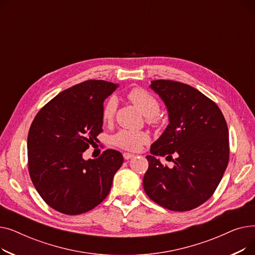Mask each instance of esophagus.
Wrapping results in <instances>:
<instances>
[{"label": "esophagus", "instance_id": "esophagus-1", "mask_svg": "<svg viewBox=\"0 0 255 255\" xmlns=\"http://www.w3.org/2000/svg\"><path fill=\"white\" fill-rule=\"evenodd\" d=\"M133 156H134V155L131 154V153H124V154H123V157H124V159H125V160L131 159Z\"/></svg>", "mask_w": 255, "mask_h": 255}]
</instances>
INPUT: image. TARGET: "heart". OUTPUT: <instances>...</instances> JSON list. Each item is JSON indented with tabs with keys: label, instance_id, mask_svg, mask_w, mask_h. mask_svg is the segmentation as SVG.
<instances>
[{
	"label": "heart",
	"instance_id": "1",
	"mask_svg": "<svg viewBox=\"0 0 255 255\" xmlns=\"http://www.w3.org/2000/svg\"><path fill=\"white\" fill-rule=\"evenodd\" d=\"M128 98L146 116L148 123L154 127H161L163 124L162 118L159 116L160 103L150 92L142 88H134L128 93ZM118 109V99L112 95L107 98L102 106V120L104 123H111L114 120ZM150 141V136L144 131H133L121 129L112 136V143L118 148L126 151L135 152L141 146Z\"/></svg>",
	"mask_w": 255,
	"mask_h": 255
}]
</instances>
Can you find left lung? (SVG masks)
Listing matches in <instances>:
<instances>
[{
  "mask_svg": "<svg viewBox=\"0 0 255 255\" xmlns=\"http://www.w3.org/2000/svg\"><path fill=\"white\" fill-rule=\"evenodd\" d=\"M151 88L164 101L169 124L146 156L143 189L165 209L190 211L207 202L223 177L230 159L229 128L218 105L191 86L157 79ZM157 155L175 164L162 166Z\"/></svg>",
  "mask_w": 255,
  "mask_h": 255,
  "instance_id": "8db88e82",
  "label": "left lung"
}]
</instances>
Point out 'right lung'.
Wrapping results in <instances>:
<instances>
[{
  "mask_svg": "<svg viewBox=\"0 0 255 255\" xmlns=\"http://www.w3.org/2000/svg\"><path fill=\"white\" fill-rule=\"evenodd\" d=\"M105 80H86L47 102L34 118L28 135L31 180L44 202L66 215H79L109 195L124 158L107 149L97 159L83 153L102 130V106L117 89Z\"/></svg>",
  "mask_w": 255,
  "mask_h": 255,
  "instance_id": "1",
  "label": "right lung"
}]
</instances>
